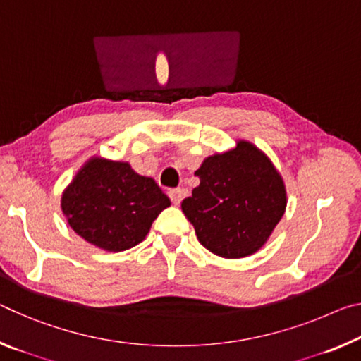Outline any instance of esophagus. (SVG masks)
Returning <instances> with one entry per match:
<instances>
[{"instance_id":"obj_1","label":"esophagus","mask_w":361,"mask_h":361,"mask_svg":"<svg viewBox=\"0 0 361 361\" xmlns=\"http://www.w3.org/2000/svg\"><path fill=\"white\" fill-rule=\"evenodd\" d=\"M169 196H170V201L173 202V205H180L183 199L188 196V191L183 190V188H178V190H171L169 192Z\"/></svg>"}]
</instances>
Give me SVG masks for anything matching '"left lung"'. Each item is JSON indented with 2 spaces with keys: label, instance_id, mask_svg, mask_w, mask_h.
I'll list each match as a JSON object with an SVG mask.
<instances>
[{
  "label": "left lung",
  "instance_id": "left-lung-1",
  "mask_svg": "<svg viewBox=\"0 0 361 361\" xmlns=\"http://www.w3.org/2000/svg\"><path fill=\"white\" fill-rule=\"evenodd\" d=\"M194 175L201 183L181 210L199 243L225 259L257 252L286 210L284 183L265 154L239 141L233 151L205 159Z\"/></svg>",
  "mask_w": 361,
  "mask_h": 361
}]
</instances>
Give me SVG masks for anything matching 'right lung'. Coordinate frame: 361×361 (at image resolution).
Here are the masks:
<instances>
[{
  "label": "right lung",
  "mask_w": 361,
  "mask_h": 361,
  "mask_svg": "<svg viewBox=\"0 0 361 361\" xmlns=\"http://www.w3.org/2000/svg\"><path fill=\"white\" fill-rule=\"evenodd\" d=\"M170 205L157 183L125 162L91 159L62 196L68 225L85 241L111 252L140 244Z\"/></svg>",
  "instance_id": "add662e5"
}]
</instances>
